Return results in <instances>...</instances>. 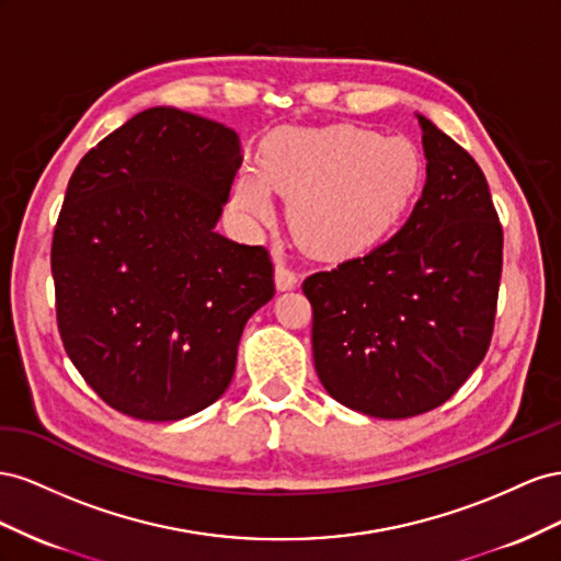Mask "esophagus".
Wrapping results in <instances>:
<instances>
[{
	"label": "esophagus",
	"instance_id": "34e87169",
	"mask_svg": "<svg viewBox=\"0 0 561 561\" xmlns=\"http://www.w3.org/2000/svg\"><path fill=\"white\" fill-rule=\"evenodd\" d=\"M275 282H277V289L279 291L294 289V286L298 284L296 270H291L289 265H284V263H277V267H275Z\"/></svg>",
	"mask_w": 561,
	"mask_h": 561
}]
</instances>
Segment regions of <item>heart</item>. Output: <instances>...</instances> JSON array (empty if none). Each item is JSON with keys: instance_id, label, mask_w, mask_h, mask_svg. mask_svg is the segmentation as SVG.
Listing matches in <instances>:
<instances>
[{"instance_id": "b5f03b06", "label": "heart", "mask_w": 561, "mask_h": 561, "mask_svg": "<svg viewBox=\"0 0 561 561\" xmlns=\"http://www.w3.org/2000/svg\"><path fill=\"white\" fill-rule=\"evenodd\" d=\"M421 157L402 138L359 126L284 129L263 148V167L242 169L239 209L272 214L270 190L291 199V230L317 259L345 261L376 249L409 211L421 187Z\"/></svg>"}]
</instances>
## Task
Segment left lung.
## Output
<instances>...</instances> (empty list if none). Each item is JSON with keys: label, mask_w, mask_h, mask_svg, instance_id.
I'll return each mask as SVG.
<instances>
[{"label": "left lung", "mask_w": 561, "mask_h": 561, "mask_svg": "<svg viewBox=\"0 0 561 561\" xmlns=\"http://www.w3.org/2000/svg\"><path fill=\"white\" fill-rule=\"evenodd\" d=\"M421 119L427 181L404 228L302 282L314 369L374 419L437 409L484 359L499 306L503 226L482 169Z\"/></svg>", "instance_id": "left-lung-1"}]
</instances>
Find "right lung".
Returning <instances> with one entry per match:
<instances>
[{"instance_id":"right-lung-1","label":"right lung","mask_w":561,"mask_h":561,"mask_svg":"<svg viewBox=\"0 0 561 561\" xmlns=\"http://www.w3.org/2000/svg\"><path fill=\"white\" fill-rule=\"evenodd\" d=\"M239 167L228 126L150 107L72 171L51 242L60 341L131 419L181 421L214 404L244 324L275 296L270 251L214 232Z\"/></svg>"}]
</instances>
